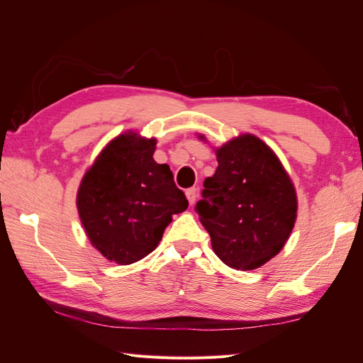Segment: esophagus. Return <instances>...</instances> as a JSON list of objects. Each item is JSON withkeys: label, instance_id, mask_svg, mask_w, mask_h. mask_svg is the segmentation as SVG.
Listing matches in <instances>:
<instances>
[{"label": "esophagus", "instance_id": "obj_1", "mask_svg": "<svg viewBox=\"0 0 363 363\" xmlns=\"http://www.w3.org/2000/svg\"><path fill=\"white\" fill-rule=\"evenodd\" d=\"M186 196H188V201L192 206L195 203V200H196V196H199V191H196L195 188H191V189L186 191Z\"/></svg>", "mask_w": 363, "mask_h": 363}]
</instances>
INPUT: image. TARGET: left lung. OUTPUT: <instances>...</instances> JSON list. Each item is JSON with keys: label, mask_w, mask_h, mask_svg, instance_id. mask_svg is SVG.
<instances>
[{"label": "left lung", "mask_w": 363, "mask_h": 363, "mask_svg": "<svg viewBox=\"0 0 363 363\" xmlns=\"http://www.w3.org/2000/svg\"><path fill=\"white\" fill-rule=\"evenodd\" d=\"M215 155L218 168L204 180L195 208L215 255L233 269H256L277 256L292 233L298 211L294 183L255 135H239Z\"/></svg>", "instance_id": "1"}]
</instances>
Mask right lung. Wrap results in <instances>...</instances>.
<instances>
[{"mask_svg": "<svg viewBox=\"0 0 363 363\" xmlns=\"http://www.w3.org/2000/svg\"><path fill=\"white\" fill-rule=\"evenodd\" d=\"M156 138L118 135L96 156L77 191L84 233L101 255L130 265L155 251L172 215L188 208L168 164L152 155Z\"/></svg>", "mask_w": 363, "mask_h": 363, "instance_id": "1", "label": "right lung"}]
</instances>
